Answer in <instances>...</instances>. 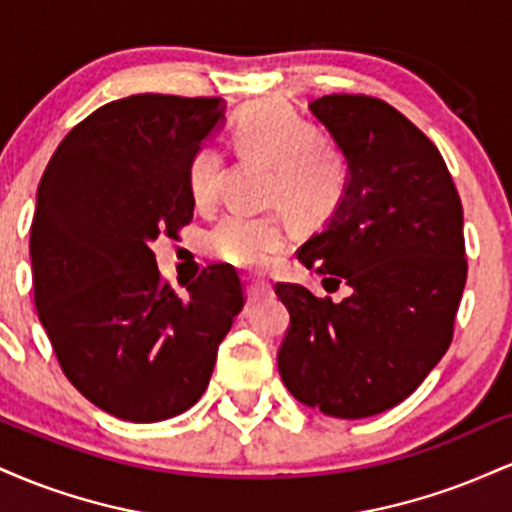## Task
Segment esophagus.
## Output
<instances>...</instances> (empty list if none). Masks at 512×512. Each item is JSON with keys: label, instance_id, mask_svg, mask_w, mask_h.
Wrapping results in <instances>:
<instances>
[{"label": "esophagus", "instance_id": "34e87169", "mask_svg": "<svg viewBox=\"0 0 512 512\" xmlns=\"http://www.w3.org/2000/svg\"><path fill=\"white\" fill-rule=\"evenodd\" d=\"M272 293V284L264 279H250L248 281V301L257 303L260 298H267Z\"/></svg>", "mask_w": 512, "mask_h": 512}]
</instances>
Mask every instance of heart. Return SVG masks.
<instances>
[{"instance_id":"obj_1","label":"heart","mask_w":512,"mask_h":512,"mask_svg":"<svg viewBox=\"0 0 512 512\" xmlns=\"http://www.w3.org/2000/svg\"><path fill=\"white\" fill-rule=\"evenodd\" d=\"M238 154L274 168L269 204L284 207L296 221L317 223L337 207L346 187V158L337 144L317 137L310 120L279 101H260L240 110L233 125ZM226 158L216 144H202L190 158L187 187L197 209L209 211L221 197ZM216 260L260 272L289 248V231L279 214L228 216L209 233Z\"/></svg>"}]
</instances>
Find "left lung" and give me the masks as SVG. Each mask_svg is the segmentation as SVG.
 <instances>
[{
	"mask_svg": "<svg viewBox=\"0 0 512 512\" xmlns=\"http://www.w3.org/2000/svg\"><path fill=\"white\" fill-rule=\"evenodd\" d=\"M349 163L330 221L298 250L332 303L276 284L291 325L276 363L298 402L334 419L397 407L452 342L467 281L462 202L436 144L385 101L332 93L310 103Z\"/></svg>",
	"mask_w": 512,
	"mask_h": 512,
	"instance_id": "1",
	"label": "left lung"
}]
</instances>
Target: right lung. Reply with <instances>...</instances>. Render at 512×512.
<instances>
[{
  "instance_id": "add662e5",
  "label": "right lung",
  "mask_w": 512,
  "mask_h": 512,
  "mask_svg": "<svg viewBox=\"0 0 512 512\" xmlns=\"http://www.w3.org/2000/svg\"><path fill=\"white\" fill-rule=\"evenodd\" d=\"M221 120V98H120L62 139L38 185V317L69 383L117 419L190 409L243 310L238 274L209 267L178 296L151 250L192 221L187 168Z\"/></svg>"
}]
</instances>
